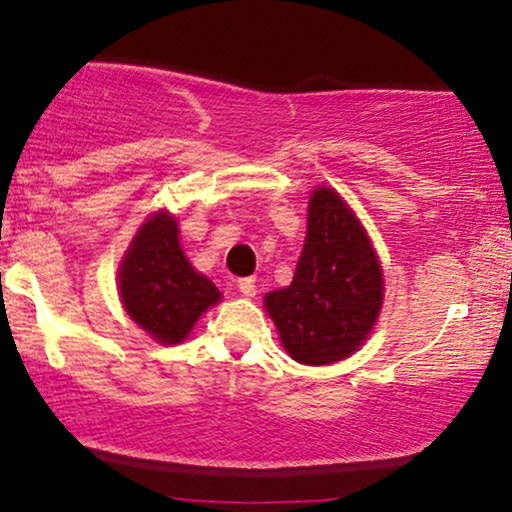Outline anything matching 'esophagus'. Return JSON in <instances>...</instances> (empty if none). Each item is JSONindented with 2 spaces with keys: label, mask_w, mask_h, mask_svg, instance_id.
I'll list each match as a JSON object with an SVG mask.
<instances>
[{
  "label": "esophagus",
  "mask_w": 512,
  "mask_h": 512,
  "mask_svg": "<svg viewBox=\"0 0 512 512\" xmlns=\"http://www.w3.org/2000/svg\"><path fill=\"white\" fill-rule=\"evenodd\" d=\"M238 289L243 296L252 298L257 293V284H255V276H243V279H238Z\"/></svg>",
  "instance_id": "1"
}]
</instances>
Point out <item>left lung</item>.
Wrapping results in <instances>:
<instances>
[{
	"label": "left lung",
	"instance_id": "obj_1",
	"mask_svg": "<svg viewBox=\"0 0 512 512\" xmlns=\"http://www.w3.org/2000/svg\"><path fill=\"white\" fill-rule=\"evenodd\" d=\"M383 269L366 228L332 187H315L291 286L264 308L293 361L327 366L358 351L383 308Z\"/></svg>",
	"mask_w": 512,
	"mask_h": 512
}]
</instances>
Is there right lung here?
<instances>
[{
  "label": "right lung",
  "mask_w": 512,
  "mask_h": 512,
  "mask_svg": "<svg viewBox=\"0 0 512 512\" xmlns=\"http://www.w3.org/2000/svg\"><path fill=\"white\" fill-rule=\"evenodd\" d=\"M127 315L161 344H180L221 291L192 267L178 240V221L158 211L142 223L117 272Z\"/></svg>",
  "instance_id": "right-lung-1"
}]
</instances>
